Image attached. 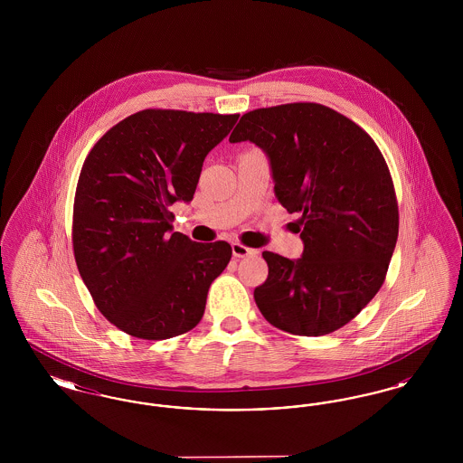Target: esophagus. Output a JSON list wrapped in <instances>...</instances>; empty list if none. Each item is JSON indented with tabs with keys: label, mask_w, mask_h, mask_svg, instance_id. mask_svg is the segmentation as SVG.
Segmentation results:
<instances>
[{
	"label": "esophagus",
	"mask_w": 463,
	"mask_h": 463,
	"mask_svg": "<svg viewBox=\"0 0 463 463\" xmlns=\"http://www.w3.org/2000/svg\"><path fill=\"white\" fill-rule=\"evenodd\" d=\"M255 253H257L255 250H251V248L244 246L241 242H232V255H234V259L251 257V255H255Z\"/></svg>",
	"instance_id": "obj_1"
}]
</instances>
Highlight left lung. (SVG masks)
I'll return each mask as SVG.
<instances>
[{"label": "left lung", "mask_w": 463, "mask_h": 463, "mask_svg": "<svg viewBox=\"0 0 463 463\" xmlns=\"http://www.w3.org/2000/svg\"><path fill=\"white\" fill-rule=\"evenodd\" d=\"M250 140L269 157L274 194L298 221L304 253L264 251L269 276L255 302L279 330L321 336L354 319L383 285L399 212L391 172L373 138L321 104L242 114L229 142Z\"/></svg>", "instance_id": "obj_1"}]
</instances>
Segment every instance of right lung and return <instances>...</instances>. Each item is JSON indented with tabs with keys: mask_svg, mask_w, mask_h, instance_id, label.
<instances>
[{
	"mask_svg": "<svg viewBox=\"0 0 463 463\" xmlns=\"http://www.w3.org/2000/svg\"><path fill=\"white\" fill-rule=\"evenodd\" d=\"M238 118L140 110L90 151L76 187L72 248L95 306L119 330L165 340L201 321L232 248L174 232L170 206L193 201L204 157Z\"/></svg>",
	"mask_w": 463,
	"mask_h": 463,
	"instance_id": "right-lung-1",
	"label": "right lung"
}]
</instances>
